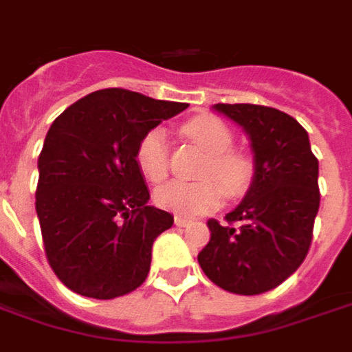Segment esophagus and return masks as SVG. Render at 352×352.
<instances>
[{
	"mask_svg": "<svg viewBox=\"0 0 352 352\" xmlns=\"http://www.w3.org/2000/svg\"><path fill=\"white\" fill-rule=\"evenodd\" d=\"M174 223L178 225V227H186V225H189V219L187 217H182V215H174Z\"/></svg>",
	"mask_w": 352,
	"mask_h": 352,
	"instance_id": "obj_1",
	"label": "esophagus"
}]
</instances>
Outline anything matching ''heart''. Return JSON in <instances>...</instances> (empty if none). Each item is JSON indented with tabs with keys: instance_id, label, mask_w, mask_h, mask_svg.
I'll return each instance as SVG.
<instances>
[{
	"instance_id": "1",
	"label": "heart",
	"mask_w": 352,
	"mask_h": 352,
	"mask_svg": "<svg viewBox=\"0 0 352 352\" xmlns=\"http://www.w3.org/2000/svg\"><path fill=\"white\" fill-rule=\"evenodd\" d=\"M179 133L206 151L197 176L202 179L186 184L170 182L155 191L161 208L179 215L210 212L219 202V189L227 199H240L253 182V163L242 151L232 150L234 133L214 116H195L182 123ZM168 140L161 129H150L137 146V165L146 179L157 184L168 173Z\"/></svg>"
}]
</instances>
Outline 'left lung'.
Segmentation results:
<instances>
[{
  "label": "left lung",
  "instance_id": "obj_1",
  "mask_svg": "<svg viewBox=\"0 0 352 352\" xmlns=\"http://www.w3.org/2000/svg\"><path fill=\"white\" fill-rule=\"evenodd\" d=\"M240 123L255 151V178L225 221L208 219L210 242L199 253L208 279L253 296L276 289L304 263L319 212V161L306 129L263 104H215Z\"/></svg>",
  "mask_w": 352,
  "mask_h": 352
}]
</instances>
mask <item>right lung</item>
<instances>
[{"mask_svg": "<svg viewBox=\"0 0 352 352\" xmlns=\"http://www.w3.org/2000/svg\"><path fill=\"white\" fill-rule=\"evenodd\" d=\"M186 109L187 102L107 88L54 120L39 153L35 210L46 261L67 289L112 300L146 281L153 240L174 217L146 204L137 146Z\"/></svg>", "mask_w": 352, "mask_h": 352, "instance_id": "right-lung-1", "label": "right lung"}]
</instances>
